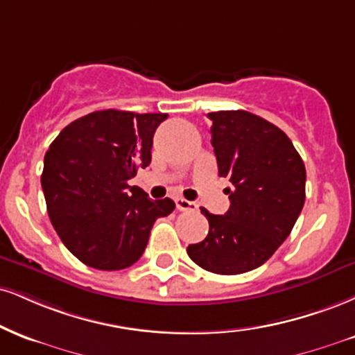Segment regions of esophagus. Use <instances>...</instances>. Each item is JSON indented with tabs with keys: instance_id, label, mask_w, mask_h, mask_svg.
<instances>
[{
	"instance_id": "obj_1",
	"label": "esophagus",
	"mask_w": 355,
	"mask_h": 355,
	"mask_svg": "<svg viewBox=\"0 0 355 355\" xmlns=\"http://www.w3.org/2000/svg\"><path fill=\"white\" fill-rule=\"evenodd\" d=\"M175 205H177V210H180V211H193V210H196V203L195 202H189V200L182 198V196H177V198H175Z\"/></svg>"
}]
</instances>
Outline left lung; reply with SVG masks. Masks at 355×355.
I'll use <instances>...</instances> for the list:
<instances>
[{
	"label": "left lung",
	"mask_w": 355,
	"mask_h": 355,
	"mask_svg": "<svg viewBox=\"0 0 355 355\" xmlns=\"http://www.w3.org/2000/svg\"><path fill=\"white\" fill-rule=\"evenodd\" d=\"M220 177L233 190L225 215L202 208L210 223L203 241L187 248L191 261L216 275L261 266L291 233L306 200L304 162L275 123L246 110L208 114Z\"/></svg>",
	"instance_id": "obj_1"
}]
</instances>
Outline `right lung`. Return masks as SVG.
Listing matches in <instances>:
<instances>
[{
	"label": "right lung",
	"instance_id": "1",
	"mask_svg": "<svg viewBox=\"0 0 355 355\" xmlns=\"http://www.w3.org/2000/svg\"><path fill=\"white\" fill-rule=\"evenodd\" d=\"M166 114L97 110L64 127L44 155L41 185L64 246L102 271L129 268L144 254L170 198L150 200L129 180L150 165L153 134Z\"/></svg>",
	"mask_w": 355,
	"mask_h": 355
}]
</instances>
